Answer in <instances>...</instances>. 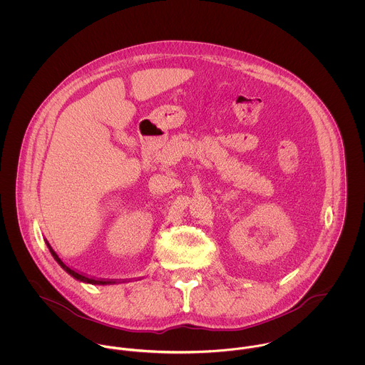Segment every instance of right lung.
<instances>
[{
  "label": "right lung",
  "instance_id": "add662e5",
  "mask_svg": "<svg viewBox=\"0 0 365 365\" xmlns=\"http://www.w3.org/2000/svg\"><path fill=\"white\" fill-rule=\"evenodd\" d=\"M46 242V246L49 247V252L52 253L53 259L57 261V264L67 272V274H70L73 278H76V279H78V281H81V282H87V284H93V285H106V284H112V281H100V279H93V278H88V277H84V275H81V274H78V272H76L74 269H71L70 267H67L63 261L58 259V256L56 255V252L53 250L52 246L49 245V242L48 240H45Z\"/></svg>",
  "mask_w": 365,
  "mask_h": 365
}]
</instances>
